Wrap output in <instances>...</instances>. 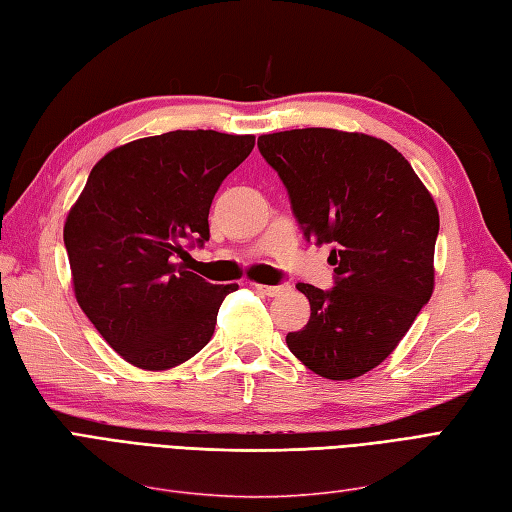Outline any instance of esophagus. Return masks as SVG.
I'll return each instance as SVG.
<instances>
[{"mask_svg":"<svg viewBox=\"0 0 512 512\" xmlns=\"http://www.w3.org/2000/svg\"><path fill=\"white\" fill-rule=\"evenodd\" d=\"M256 289L263 293V295H269V297H276V295H282L284 291H289L291 286L289 284H278V286H271V284H256Z\"/></svg>","mask_w":512,"mask_h":512,"instance_id":"obj_1","label":"esophagus"}]
</instances>
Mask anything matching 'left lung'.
I'll list each match as a JSON object with an SVG mask.
<instances>
[{"label": "left lung", "mask_w": 512, "mask_h": 512, "mask_svg": "<svg viewBox=\"0 0 512 512\" xmlns=\"http://www.w3.org/2000/svg\"><path fill=\"white\" fill-rule=\"evenodd\" d=\"M289 191L304 239L332 245L334 289L297 284L310 302L302 330L286 334L295 358L328 380L378 367L434 291L439 210L393 145L330 128L258 136Z\"/></svg>", "instance_id": "obj_1"}]
</instances>
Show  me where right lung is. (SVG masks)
<instances>
[{"mask_svg":"<svg viewBox=\"0 0 512 512\" xmlns=\"http://www.w3.org/2000/svg\"><path fill=\"white\" fill-rule=\"evenodd\" d=\"M252 134L176 130L115 147L93 167L65 221L73 293L130 365L165 371L215 332L223 297L178 258L208 241L221 182L254 149Z\"/></svg>","mask_w":512,"mask_h":512,"instance_id":"1","label":"right lung"}]
</instances>
